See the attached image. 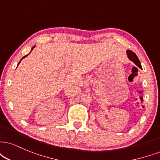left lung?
<instances>
[{
    "label": "left lung",
    "instance_id": "8db88e82",
    "mask_svg": "<svg viewBox=\"0 0 160 160\" xmlns=\"http://www.w3.org/2000/svg\"><path fill=\"white\" fill-rule=\"evenodd\" d=\"M126 53H127V55H128V58H129V60H130L131 61H132L135 65H137L138 67L142 68L140 62H139L138 58H137V56L136 55V54H135L134 52L131 51V50H127Z\"/></svg>",
    "mask_w": 160,
    "mask_h": 160
}]
</instances>
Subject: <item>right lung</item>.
I'll list each match as a JSON object with an SVG mask.
<instances>
[{
	"mask_svg": "<svg viewBox=\"0 0 160 160\" xmlns=\"http://www.w3.org/2000/svg\"><path fill=\"white\" fill-rule=\"evenodd\" d=\"M35 46H33V47H32V50H33V48H35ZM28 55H29V54H27V55H25V56H24V57H23V58H22V59H21V60H23L24 58H26V56H28ZM20 62H18V65H19V64H20Z\"/></svg>",
	"mask_w": 160,
	"mask_h": 160,
	"instance_id": "add662e5",
	"label": "right lung"
}]
</instances>
